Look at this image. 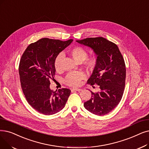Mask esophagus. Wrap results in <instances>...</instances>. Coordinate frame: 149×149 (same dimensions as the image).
<instances>
[{"label": "esophagus", "instance_id": "esophagus-1", "mask_svg": "<svg viewBox=\"0 0 149 149\" xmlns=\"http://www.w3.org/2000/svg\"><path fill=\"white\" fill-rule=\"evenodd\" d=\"M81 90L82 89H80V88H72V89H71L72 91H81Z\"/></svg>", "mask_w": 149, "mask_h": 149}]
</instances>
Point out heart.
<instances>
[{"label":"heart","instance_id":"heart-1","mask_svg":"<svg viewBox=\"0 0 149 149\" xmlns=\"http://www.w3.org/2000/svg\"><path fill=\"white\" fill-rule=\"evenodd\" d=\"M69 54L71 57L77 63L83 61L85 66L89 70L93 69L97 63V58L95 56L88 57V52L86 49L80 46H75L71 48L69 50ZM63 60V55L59 54L54 61V67L56 71H60L61 69V61ZM85 77V74L80 71L72 72L67 74L64 82L70 86H78L80 85L81 80Z\"/></svg>","mask_w":149,"mask_h":149}]
</instances>
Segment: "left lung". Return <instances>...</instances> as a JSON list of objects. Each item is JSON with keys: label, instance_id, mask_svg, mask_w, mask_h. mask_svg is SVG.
<instances>
[{"label": "left lung", "instance_id": "8db88e82", "mask_svg": "<svg viewBox=\"0 0 149 149\" xmlns=\"http://www.w3.org/2000/svg\"><path fill=\"white\" fill-rule=\"evenodd\" d=\"M76 41L91 48L97 56V63L87 83L93 86L99 85L100 91H91V97L84 103V107L95 115H105L119 104L124 94L126 78L124 58L117 45L103 37Z\"/></svg>", "mask_w": 149, "mask_h": 149}]
</instances>
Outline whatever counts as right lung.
Listing matches in <instances>:
<instances>
[{
    "mask_svg": "<svg viewBox=\"0 0 149 149\" xmlns=\"http://www.w3.org/2000/svg\"><path fill=\"white\" fill-rule=\"evenodd\" d=\"M72 41L42 38L30 44L21 56L19 74L22 91L28 103L39 113L54 114L66 105L70 90L54 91L50 88V79L55 77L56 57Z\"/></svg>",
    "mask_w": 149,
    "mask_h": 149,
    "instance_id": "1",
    "label": "right lung"
}]
</instances>
